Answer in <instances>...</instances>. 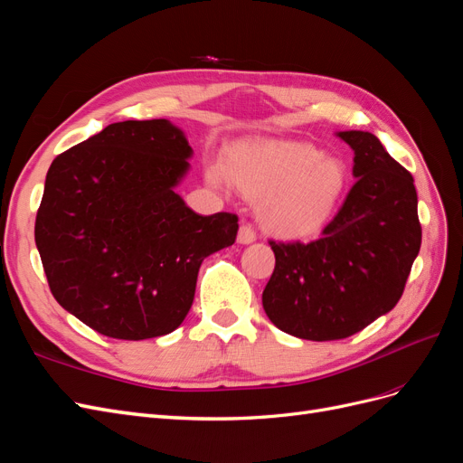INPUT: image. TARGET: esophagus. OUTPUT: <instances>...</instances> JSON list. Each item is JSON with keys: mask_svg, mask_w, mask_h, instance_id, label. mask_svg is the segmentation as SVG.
<instances>
[{"mask_svg": "<svg viewBox=\"0 0 463 463\" xmlns=\"http://www.w3.org/2000/svg\"><path fill=\"white\" fill-rule=\"evenodd\" d=\"M255 240H257V232H255V228L250 226V223L243 222V223H241V228H240V233H237V241L243 243V245H249V243H253Z\"/></svg>", "mask_w": 463, "mask_h": 463, "instance_id": "esophagus-1", "label": "esophagus"}]
</instances>
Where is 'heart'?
<instances>
[{
    "label": "heart",
    "mask_w": 463,
    "mask_h": 463,
    "mask_svg": "<svg viewBox=\"0 0 463 463\" xmlns=\"http://www.w3.org/2000/svg\"><path fill=\"white\" fill-rule=\"evenodd\" d=\"M208 179H232L245 194L260 199L266 228L289 237L315 233L338 204L345 185L344 165L309 145L274 143L235 150L228 167L216 165Z\"/></svg>",
    "instance_id": "heart-1"
}]
</instances>
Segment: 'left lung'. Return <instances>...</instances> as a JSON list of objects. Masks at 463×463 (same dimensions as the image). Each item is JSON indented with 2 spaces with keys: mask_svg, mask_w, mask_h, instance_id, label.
Returning <instances> with one entry per match:
<instances>
[{
  "mask_svg": "<svg viewBox=\"0 0 463 463\" xmlns=\"http://www.w3.org/2000/svg\"><path fill=\"white\" fill-rule=\"evenodd\" d=\"M355 185L309 243L274 241L264 313L282 332L330 342L354 335L400 301L421 247L411 174L367 131H342Z\"/></svg>",
  "mask_w": 463,
  "mask_h": 463,
  "instance_id": "1",
  "label": "left lung"
}]
</instances>
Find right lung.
<instances>
[{"label": "right lung", "instance_id": "obj_1", "mask_svg": "<svg viewBox=\"0 0 463 463\" xmlns=\"http://www.w3.org/2000/svg\"><path fill=\"white\" fill-rule=\"evenodd\" d=\"M191 146L165 119L119 121L52 162L34 240L52 296L116 340L174 332L201 262L235 241L237 214L199 216L174 191Z\"/></svg>", "mask_w": 463, "mask_h": 463}]
</instances>
